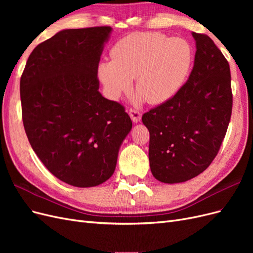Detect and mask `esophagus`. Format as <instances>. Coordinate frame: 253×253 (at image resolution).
<instances>
[{"label":"esophagus","instance_id":"esophagus-1","mask_svg":"<svg viewBox=\"0 0 253 253\" xmlns=\"http://www.w3.org/2000/svg\"><path fill=\"white\" fill-rule=\"evenodd\" d=\"M128 115H129V117L132 118L133 122H135V124L139 122L140 119H141V113L136 109H129L128 110Z\"/></svg>","mask_w":253,"mask_h":253}]
</instances>
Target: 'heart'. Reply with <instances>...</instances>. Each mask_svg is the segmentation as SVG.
Listing matches in <instances>:
<instances>
[{"label":"heart","instance_id":"b5f03b06","mask_svg":"<svg viewBox=\"0 0 253 253\" xmlns=\"http://www.w3.org/2000/svg\"><path fill=\"white\" fill-rule=\"evenodd\" d=\"M111 62L99 65L109 97L117 99L131 87L151 104L171 99L182 87L193 62L189 42L160 33H135L122 38L111 50Z\"/></svg>","mask_w":253,"mask_h":253}]
</instances>
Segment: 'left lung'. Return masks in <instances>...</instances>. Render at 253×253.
<instances>
[{
    "label": "left lung",
    "mask_w": 253,
    "mask_h": 253,
    "mask_svg": "<svg viewBox=\"0 0 253 253\" xmlns=\"http://www.w3.org/2000/svg\"><path fill=\"white\" fill-rule=\"evenodd\" d=\"M196 41L193 70L171 99L142 115L149 160L159 181H187L208 168L223 143L232 113L230 66L210 37Z\"/></svg>",
    "instance_id": "obj_1"
}]
</instances>
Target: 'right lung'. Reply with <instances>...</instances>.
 <instances>
[{"label": "right lung", "mask_w": 253, "mask_h": 253, "mask_svg": "<svg viewBox=\"0 0 253 253\" xmlns=\"http://www.w3.org/2000/svg\"><path fill=\"white\" fill-rule=\"evenodd\" d=\"M110 26L65 29L30 53L20 80L22 119L33 150L57 178L86 188L108 180L132 120L98 91Z\"/></svg>", "instance_id": "right-lung-1"}]
</instances>
